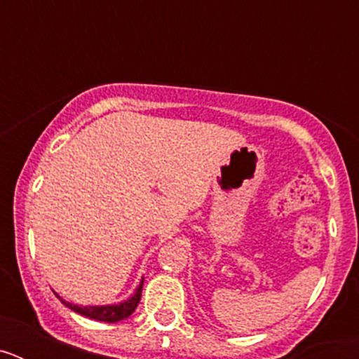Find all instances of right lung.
<instances>
[{
	"label": "right lung",
	"instance_id": "add662e5",
	"mask_svg": "<svg viewBox=\"0 0 359 359\" xmlns=\"http://www.w3.org/2000/svg\"><path fill=\"white\" fill-rule=\"evenodd\" d=\"M142 286H144V280L140 282V286L136 287L135 294L128 298V300H123L122 304H115V306H73V304L65 302L61 297V302L65 304L66 307H69L72 311L79 313L82 316H88V318L98 320V322H109L115 323L120 322V320L128 318V316L133 315V311L136 309L138 302H140L142 298Z\"/></svg>",
	"mask_w": 359,
	"mask_h": 359
}]
</instances>
